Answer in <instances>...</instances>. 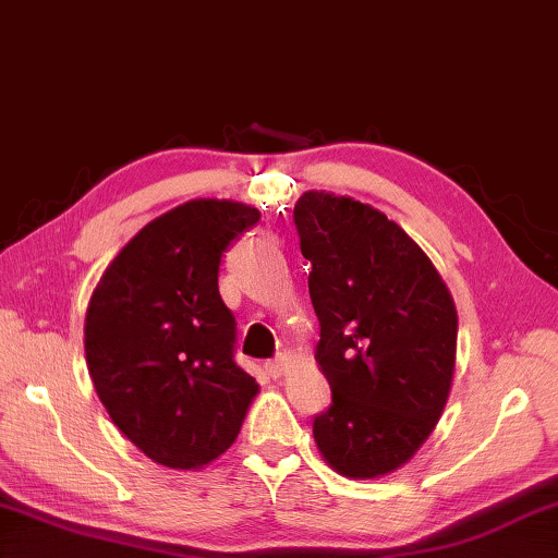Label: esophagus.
<instances>
[{
    "instance_id": "1",
    "label": "esophagus",
    "mask_w": 558,
    "mask_h": 558,
    "mask_svg": "<svg viewBox=\"0 0 558 558\" xmlns=\"http://www.w3.org/2000/svg\"><path fill=\"white\" fill-rule=\"evenodd\" d=\"M288 368H290V359H288V356H276V359L266 363V373H268L270 378L286 376Z\"/></svg>"
}]
</instances>
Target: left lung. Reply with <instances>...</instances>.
<instances>
[{
    "mask_svg": "<svg viewBox=\"0 0 558 558\" xmlns=\"http://www.w3.org/2000/svg\"><path fill=\"white\" fill-rule=\"evenodd\" d=\"M295 227L322 327L314 359L331 388L314 441L347 478H380L422 449L449 400L453 298L427 253L376 207L310 190Z\"/></svg>",
    "mask_w": 558,
    "mask_h": 558,
    "instance_id": "left-lung-1",
    "label": "left lung"
}]
</instances>
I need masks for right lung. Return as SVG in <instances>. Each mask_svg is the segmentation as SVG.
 Listing matches in <instances>:
<instances>
[{"mask_svg": "<svg viewBox=\"0 0 558 558\" xmlns=\"http://www.w3.org/2000/svg\"><path fill=\"white\" fill-rule=\"evenodd\" d=\"M260 211L190 199L138 231L105 268L85 314L97 398L150 461L197 471L236 441L258 383L234 361L221 253Z\"/></svg>", "mask_w": 558, "mask_h": 558, "instance_id": "right-lung-1", "label": "right lung"}]
</instances>
